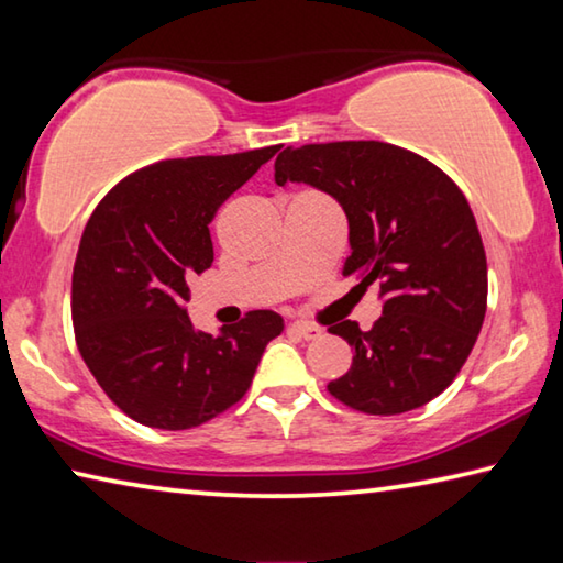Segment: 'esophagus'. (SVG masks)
<instances>
[{
    "label": "esophagus",
    "mask_w": 563,
    "mask_h": 563,
    "mask_svg": "<svg viewBox=\"0 0 563 563\" xmlns=\"http://www.w3.org/2000/svg\"><path fill=\"white\" fill-rule=\"evenodd\" d=\"M288 332L290 335H295V338H300V340H318V338H322V328H318V325H310V322H290V328H288Z\"/></svg>",
    "instance_id": "esophagus-1"
}]
</instances>
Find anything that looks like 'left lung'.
<instances>
[{
  "label": "left lung",
  "mask_w": 563,
  "mask_h": 563,
  "mask_svg": "<svg viewBox=\"0 0 563 563\" xmlns=\"http://www.w3.org/2000/svg\"><path fill=\"white\" fill-rule=\"evenodd\" d=\"M275 184H308L342 206L350 247L342 275L377 285L373 330L342 320L328 332L355 350L330 395L367 415L430 402L460 373L487 312V255L470 203L430 161L383 141L288 146Z\"/></svg>",
  "instance_id": "1"
}]
</instances>
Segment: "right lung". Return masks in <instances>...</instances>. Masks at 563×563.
I'll return each instance as SVG.
<instances>
[{"mask_svg":"<svg viewBox=\"0 0 563 563\" xmlns=\"http://www.w3.org/2000/svg\"><path fill=\"white\" fill-rule=\"evenodd\" d=\"M280 146L158 161L123 178L84 228L71 275L76 345L103 393L156 430H190L225 412L283 332L253 310L218 335L186 312L188 278L213 263L208 223Z\"/></svg>","mask_w":563,"mask_h":563,"instance_id":"add662e5","label":"right lung"}]
</instances>
